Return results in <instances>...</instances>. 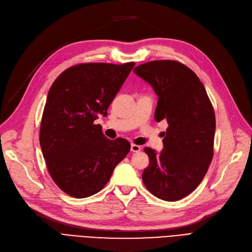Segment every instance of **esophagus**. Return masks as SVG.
I'll return each instance as SVG.
<instances>
[{
    "instance_id": "1",
    "label": "esophagus",
    "mask_w": 252,
    "mask_h": 252,
    "mask_svg": "<svg viewBox=\"0 0 252 252\" xmlns=\"http://www.w3.org/2000/svg\"><path fill=\"white\" fill-rule=\"evenodd\" d=\"M141 149H142V147L139 146V145H136V144L130 145V151L131 152H139V151H141Z\"/></svg>"
}]
</instances>
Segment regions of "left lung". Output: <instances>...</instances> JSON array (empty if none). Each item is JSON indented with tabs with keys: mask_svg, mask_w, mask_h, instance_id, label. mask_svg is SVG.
I'll use <instances>...</instances> for the list:
<instances>
[{
	"mask_svg": "<svg viewBox=\"0 0 252 252\" xmlns=\"http://www.w3.org/2000/svg\"><path fill=\"white\" fill-rule=\"evenodd\" d=\"M134 72L158 96L155 121L168 124L162 151L157 154L144 148L149 165L143 171V183L162 200H180L198 187L213 160L214 106L199 77L179 61H150L138 65Z\"/></svg>",
	"mask_w": 252,
	"mask_h": 252,
	"instance_id": "8db88e82",
	"label": "left lung"
}]
</instances>
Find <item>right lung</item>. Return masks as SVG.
I'll return each instance as SVG.
<instances>
[{
	"mask_svg": "<svg viewBox=\"0 0 252 252\" xmlns=\"http://www.w3.org/2000/svg\"><path fill=\"white\" fill-rule=\"evenodd\" d=\"M134 66L135 62L76 64L51 86L39 144L52 180L66 194L86 198L98 193L129 152L127 140H109L94 122L107 113Z\"/></svg>",
	"mask_w": 252,
	"mask_h": 252,
	"instance_id": "obj_1",
	"label": "right lung"
}]
</instances>
